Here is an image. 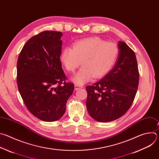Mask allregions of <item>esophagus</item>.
I'll return each mask as SVG.
<instances>
[{"label":"esophagus","mask_w":159,"mask_h":159,"mask_svg":"<svg viewBox=\"0 0 159 159\" xmlns=\"http://www.w3.org/2000/svg\"><path fill=\"white\" fill-rule=\"evenodd\" d=\"M81 88H82V86H80V85H79L78 84H75V90H78V89H81Z\"/></svg>","instance_id":"1"}]
</instances>
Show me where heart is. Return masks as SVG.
Segmentation results:
<instances>
[{"mask_svg": "<svg viewBox=\"0 0 159 159\" xmlns=\"http://www.w3.org/2000/svg\"><path fill=\"white\" fill-rule=\"evenodd\" d=\"M119 52L116 43L93 37L77 41L73 48L65 47L60 58L69 72H74L82 61V67L73 79L74 82L81 85L94 77L99 79L109 72L115 65Z\"/></svg>", "mask_w": 159, "mask_h": 159, "instance_id": "obj_1", "label": "heart"}]
</instances>
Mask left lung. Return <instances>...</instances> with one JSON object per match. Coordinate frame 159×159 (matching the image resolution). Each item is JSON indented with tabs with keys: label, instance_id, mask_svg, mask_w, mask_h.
<instances>
[{
	"label": "left lung",
	"instance_id": "1",
	"mask_svg": "<svg viewBox=\"0 0 159 159\" xmlns=\"http://www.w3.org/2000/svg\"><path fill=\"white\" fill-rule=\"evenodd\" d=\"M115 66L102 79L86 86V106L89 115L100 122L114 121L131 107L137 92L139 71L135 53L119 41Z\"/></svg>",
	"mask_w": 159,
	"mask_h": 159
}]
</instances>
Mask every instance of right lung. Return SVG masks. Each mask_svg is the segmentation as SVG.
<instances>
[{"label": "right lung", "instance_id": "obj_1", "mask_svg": "<svg viewBox=\"0 0 159 159\" xmlns=\"http://www.w3.org/2000/svg\"><path fill=\"white\" fill-rule=\"evenodd\" d=\"M62 35L55 31L39 33L26 43L17 59L19 92L29 111L44 121L63 116L74 89L66 82L60 59Z\"/></svg>", "mask_w": 159, "mask_h": 159}]
</instances>
